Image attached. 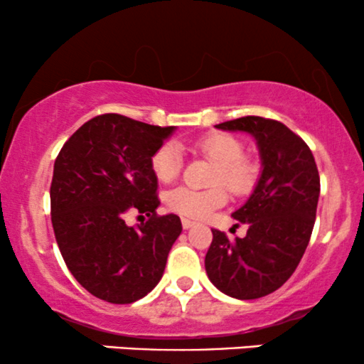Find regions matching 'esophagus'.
<instances>
[{"label": "esophagus", "instance_id": "esophagus-1", "mask_svg": "<svg viewBox=\"0 0 364 364\" xmlns=\"http://www.w3.org/2000/svg\"><path fill=\"white\" fill-rule=\"evenodd\" d=\"M181 224H183V229H190L195 225L193 220H190V219H181Z\"/></svg>", "mask_w": 364, "mask_h": 364}]
</instances>
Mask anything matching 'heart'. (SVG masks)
<instances>
[{"label":"heart","instance_id":"1","mask_svg":"<svg viewBox=\"0 0 364 364\" xmlns=\"http://www.w3.org/2000/svg\"><path fill=\"white\" fill-rule=\"evenodd\" d=\"M196 149L207 159L217 164L212 183H223L232 193L241 195L248 191L255 179V166L243 157L245 145L231 133H210L198 140ZM183 157L178 145L162 144L150 157V169L161 183H171L181 171ZM225 191L220 186L208 190H193L188 186H178L166 195V203L171 210L185 217L207 215L214 208L224 205Z\"/></svg>","mask_w":364,"mask_h":364}]
</instances>
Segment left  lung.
Returning <instances> with one entry per match:
<instances>
[{
	"label": "left lung",
	"instance_id": "8db88e82",
	"mask_svg": "<svg viewBox=\"0 0 364 364\" xmlns=\"http://www.w3.org/2000/svg\"><path fill=\"white\" fill-rule=\"evenodd\" d=\"M257 140L262 173L250 198L232 212L248 225L245 237L229 240L212 229L205 270L210 282L236 299H257L277 291L298 267L310 243L320 196L315 157L286 124L245 116L215 124Z\"/></svg>",
	"mask_w": 364,
	"mask_h": 364
}]
</instances>
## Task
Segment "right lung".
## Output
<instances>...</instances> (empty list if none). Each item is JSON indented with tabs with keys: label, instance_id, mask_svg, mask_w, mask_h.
Segmentation results:
<instances>
[{
	"label": "right lung",
	"instance_id": "obj_1",
	"mask_svg": "<svg viewBox=\"0 0 364 364\" xmlns=\"http://www.w3.org/2000/svg\"><path fill=\"white\" fill-rule=\"evenodd\" d=\"M174 127L121 114L95 116L66 140L54 161L51 220L66 267L95 298L128 304L161 281L178 215H157V178L150 157ZM149 217L136 228L126 215Z\"/></svg>",
	"mask_w": 364,
	"mask_h": 364
}]
</instances>
